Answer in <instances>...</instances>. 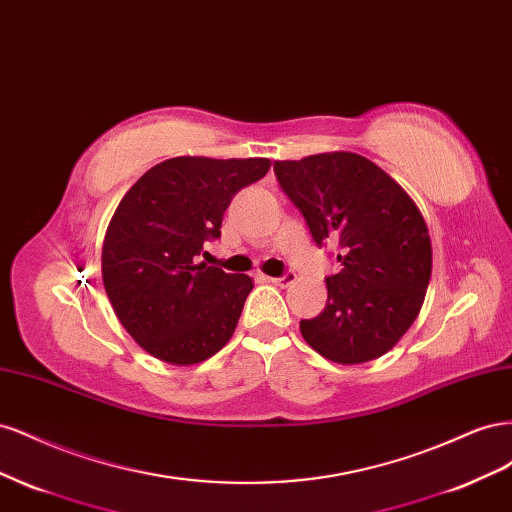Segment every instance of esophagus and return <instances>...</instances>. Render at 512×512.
<instances>
[{
	"label": "esophagus",
	"instance_id": "1",
	"mask_svg": "<svg viewBox=\"0 0 512 512\" xmlns=\"http://www.w3.org/2000/svg\"><path fill=\"white\" fill-rule=\"evenodd\" d=\"M294 280H297V273L294 271H286L282 277H267V282H271L275 286H282V288L294 284Z\"/></svg>",
	"mask_w": 512,
	"mask_h": 512
}]
</instances>
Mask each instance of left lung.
<instances>
[{
	"instance_id": "obj_1",
	"label": "left lung",
	"mask_w": 512,
	"mask_h": 512,
	"mask_svg": "<svg viewBox=\"0 0 512 512\" xmlns=\"http://www.w3.org/2000/svg\"><path fill=\"white\" fill-rule=\"evenodd\" d=\"M275 177L316 245L339 243L327 307L301 335L342 365L389 352L416 320L431 277V241L414 200L359 153L333 151L273 164Z\"/></svg>"
}]
</instances>
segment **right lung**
Instances as JSON below:
<instances>
[{"label":"right lung","instance_id":"add662e5","mask_svg":"<svg viewBox=\"0 0 512 512\" xmlns=\"http://www.w3.org/2000/svg\"><path fill=\"white\" fill-rule=\"evenodd\" d=\"M269 166L267 158H170L121 198L102 245V282L123 329L156 359L194 365L235 333L252 277L196 265V256L220 237L230 200Z\"/></svg>","mask_w":512,"mask_h":512}]
</instances>
